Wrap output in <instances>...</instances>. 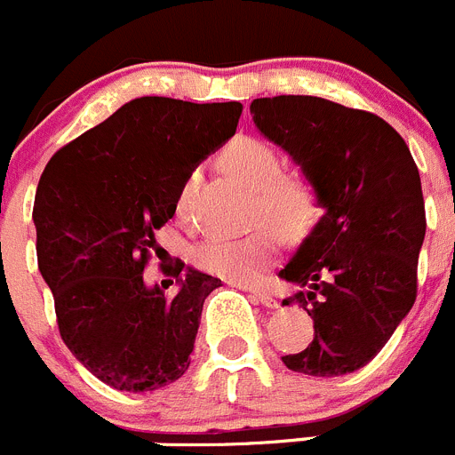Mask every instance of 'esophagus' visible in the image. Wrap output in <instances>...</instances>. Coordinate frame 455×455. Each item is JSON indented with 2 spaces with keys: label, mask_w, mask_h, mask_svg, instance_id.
<instances>
[{
  "label": "esophagus",
  "mask_w": 455,
  "mask_h": 455,
  "mask_svg": "<svg viewBox=\"0 0 455 455\" xmlns=\"http://www.w3.org/2000/svg\"><path fill=\"white\" fill-rule=\"evenodd\" d=\"M250 295H252V298H255L257 302L264 304V307H270V309H273V307H277V298H275V295L270 293V291L250 289Z\"/></svg>",
  "instance_id": "34e87169"
}]
</instances>
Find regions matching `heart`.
<instances>
[{
    "label": "heart",
    "instance_id": "b5f03b06",
    "mask_svg": "<svg viewBox=\"0 0 455 455\" xmlns=\"http://www.w3.org/2000/svg\"><path fill=\"white\" fill-rule=\"evenodd\" d=\"M220 166L232 178L252 189L250 220L255 230L243 236H210L194 248L196 268L228 282H252L279 252L282 236L304 239L320 216L323 198L314 180L299 173H284V160L259 137H236L220 153ZM196 176L187 178L178 196V210H185L194 191Z\"/></svg>",
    "mask_w": 455,
    "mask_h": 455
}]
</instances>
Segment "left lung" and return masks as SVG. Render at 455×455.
<instances>
[{"label": "left lung", "mask_w": 455, "mask_h": 455, "mask_svg": "<svg viewBox=\"0 0 455 455\" xmlns=\"http://www.w3.org/2000/svg\"><path fill=\"white\" fill-rule=\"evenodd\" d=\"M250 115L315 182L324 216L279 277L314 320V340L282 356L293 372L339 377L370 363L418 298L427 232L422 182L406 141L372 112L320 97L255 99Z\"/></svg>", "instance_id": "1"}]
</instances>
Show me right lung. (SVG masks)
I'll list each match as a JSON object with an SVG mask.
<instances>
[{"label":"right lung","mask_w":455,"mask_h":455,"mask_svg":"<svg viewBox=\"0 0 455 455\" xmlns=\"http://www.w3.org/2000/svg\"><path fill=\"white\" fill-rule=\"evenodd\" d=\"M243 106L141 97L53 153L36 191L37 266L69 352L116 390L164 388L187 372L203 302L220 286L178 264L180 291L144 268L191 171L230 140Z\"/></svg>","instance_id":"right-lung-1"}]
</instances>
